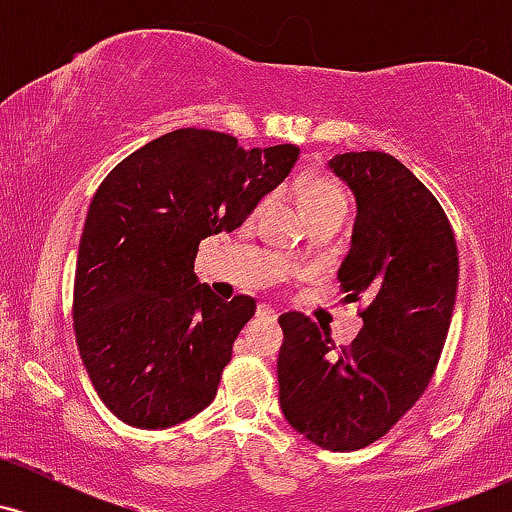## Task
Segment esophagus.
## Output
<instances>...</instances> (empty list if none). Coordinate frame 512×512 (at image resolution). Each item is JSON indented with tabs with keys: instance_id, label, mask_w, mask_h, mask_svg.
Listing matches in <instances>:
<instances>
[{
	"instance_id": "esophagus-1",
	"label": "esophagus",
	"mask_w": 512,
	"mask_h": 512,
	"mask_svg": "<svg viewBox=\"0 0 512 512\" xmlns=\"http://www.w3.org/2000/svg\"><path fill=\"white\" fill-rule=\"evenodd\" d=\"M257 317H262V320H276V310L269 308V305H257Z\"/></svg>"
}]
</instances>
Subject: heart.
Masks as SVG:
<instances>
[{
  "label": "heart",
  "mask_w": 512,
  "mask_h": 512,
  "mask_svg": "<svg viewBox=\"0 0 512 512\" xmlns=\"http://www.w3.org/2000/svg\"><path fill=\"white\" fill-rule=\"evenodd\" d=\"M262 202L257 211L264 209ZM301 204L305 209V214H310V211L315 209H325V207H334V204H344L346 207V195L342 187L337 185V182L330 180V178H313L305 182L303 192H301Z\"/></svg>",
  "instance_id": "b5f03b06"
}]
</instances>
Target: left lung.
Here are the masks:
<instances>
[{"label": "left lung", "mask_w": 512, "mask_h": 512, "mask_svg": "<svg viewBox=\"0 0 512 512\" xmlns=\"http://www.w3.org/2000/svg\"><path fill=\"white\" fill-rule=\"evenodd\" d=\"M356 197L344 303H366L346 349L303 313L279 325V404L310 443L332 452L383 438L431 383L455 308L457 243L438 199L395 156L349 151L330 161Z\"/></svg>", "instance_id": "8db88e82"}]
</instances>
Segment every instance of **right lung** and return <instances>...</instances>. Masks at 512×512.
Segmentation results:
<instances>
[{"mask_svg": "<svg viewBox=\"0 0 512 512\" xmlns=\"http://www.w3.org/2000/svg\"><path fill=\"white\" fill-rule=\"evenodd\" d=\"M301 149L245 151L214 129H175L110 170L88 207L74 279V334L98 397L134 428L187 421L219 390L255 315L197 284L204 238L236 231Z\"/></svg>", "mask_w": 512, "mask_h": 512, "instance_id": "add662e5", "label": "right lung"}]
</instances>
